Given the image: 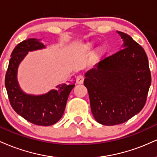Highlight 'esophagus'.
<instances>
[{
	"mask_svg": "<svg viewBox=\"0 0 157 157\" xmlns=\"http://www.w3.org/2000/svg\"><path fill=\"white\" fill-rule=\"evenodd\" d=\"M84 81V77L82 75H78L76 77V82L77 84H82Z\"/></svg>",
	"mask_w": 157,
	"mask_h": 157,
	"instance_id": "esophagus-1",
	"label": "esophagus"
}]
</instances>
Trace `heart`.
Instances as JSON below:
<instances>
[{"label":"heart","mask_w":157,"mask_h":157,"mask_svg":"<svg viewBox=\"0 0 157 157\" xmlns=\"http://www.w3.org/2000/svg\"><path fill=\"white\" fill-rule=\"evenodd\" d=\"M94 44L93 42H91L88 44V48H92L94 47ZM105 52H106V49L105 46H100V47L97 48V49L96 50L95 56H96L97 57H100L101 56H102L105 53Z\"/></svg>","instance_id":"heart-1"}]
</instances>
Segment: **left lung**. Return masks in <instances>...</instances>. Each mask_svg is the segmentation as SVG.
Segmentation results:
<instances>
[{
    "label": "left lung",
    "mask_w": 157,
    "mask_h": 157,
    "mask_svg": "<svg viewBox=\"0 0 157 157\" xmlns=\"http://www.w3.org/2000/svg\"><path fill=\"white\" fill-rule=\"evenodd\" d=\"M122 49L100 61L86 73L92 114L104 125L123 123L143 109L151 83L144 48L131 36L118 32Z\"/></svg>",
    "instance_id": "left-lung-1"
}]
</instances>
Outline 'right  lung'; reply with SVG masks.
<instances>
[{
    "label": "right lung",
    "instance_id": "add662e5",
    "mask_svg": "<svg viewBox=\"0 0 157 157\" xmlns=\"http://www.w3.org/2000/svg\"><path fill=\"white\" fill-rule=\"evenodd\" d=\"M45 46L40 40L30 38L15 46L11 54L5 77V86L12 109L27 121L37 125H54L63 115L68 95L75 83H62L43 95L24 93L17 80V68L29 52L41 49Z\"/></svg>",
    "mask_w": 157,
    "mask_h": 157
}]
</instances>
